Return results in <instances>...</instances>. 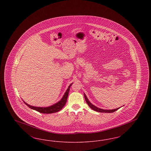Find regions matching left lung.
Here are the masks:
<instances>
[{"instance_id":"left-lung-1","label":"left lung","mask_w":151,"mask_h":151,"mask_svg":"<svg viewBox=\"0 0 151 151\" xmlns=\"http://www.w3.org/2000/svg\"><path fill=\"white\" fill-rule=\"evenodd\" d=\"M84 98H85V100L86 101V102L88 104V105L91 108L92 110H93L96 111H97V112H100V113H113L115 111H116L118 109H119V108H117V109H110V110H105V109H100V108H97V106H94V105H93L88 100V99L86 97V94L84 93ZM124 106V105H123ZM122 107V106H121Z\"/></svg>"}]
</instances>
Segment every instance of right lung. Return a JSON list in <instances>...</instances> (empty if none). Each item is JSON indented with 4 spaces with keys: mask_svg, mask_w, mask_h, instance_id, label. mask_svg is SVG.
Segmentation results:
<instances>
[{
    "mask_svg": "<svg viewBox=\"0 0 151 151\" xmlns=\"http://www.w3.org/2000/svg\"><path fill=\"white\" fill-rule=\"evenodd\" d=\"M72 83H71L67 88V89L66 90L63 96L62 97V98L61 99V100L59 101L58 102L49 106L47 107H37V106H31L29 104H28L27 103H26L24 101V102L25 104L26 105H27L29 108L36 110L37 111H38L41 113H43V114H51V113H56L58 112L59 111H60L62 108L64 107L65 103L67 102V97L68 96V93L70 89V87L71 86Z\"/></svg>",
    "mask_w": 151,
    "mask_h": 151,
    "instance_id": "obj_1",
    "label": "right lung"
}]
</instances>
